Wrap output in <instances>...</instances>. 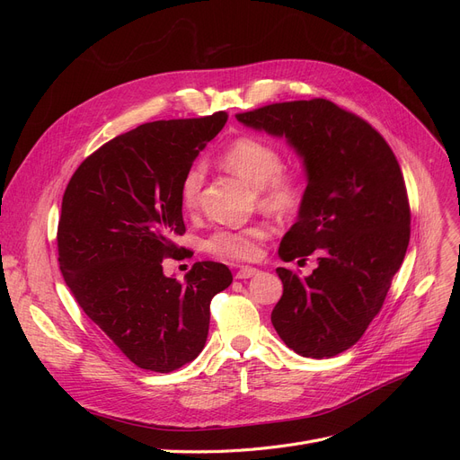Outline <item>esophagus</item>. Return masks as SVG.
<instances>
[{
	"instance_id": "34e87169",
	"label": "esophagus",
	"mask_w": 460,
	"mask_h": 460,
	"mask_svg": "<svg viewBox=\"0 0 460 460\" xmlns=\"http://www.w3.org/2000/svg\"><path fill=\"white\" fill-rule=\"evenodd\" d=\"M257 272H259V270L253 269V267H244V269H240V270L236 272V278H238V279H248V278L255 276Z\"/></svg>"
}]
</instances>
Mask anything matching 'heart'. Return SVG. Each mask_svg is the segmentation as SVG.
Wrapping results in <instances>:
<instances>
[{
	"label": "heart",
	"mask_w": 460,
	"mask_h": 460,
	"mask_svg": "<svg viewBox=\"0 0 460 460\" xmlns=\"http://www.w3.org/2000/svg\"><path fill=\"white\" fill-rule=\"evenodd\" d=\"M222 165L257 190L262 210L291 217L302 210L309 193V173L300 164L283 165L281 151L274 143L257 136H240L222 153ZM203 169L193 167L181 186V203L186 212L201 205ZM270 227L253 224L236 229H220L205 240L208 253L229 261H253L261 255V244L270 236Z\"/></svg>",
	"instance_id": "1"
}]
</instances>
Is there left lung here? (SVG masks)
I'll list each match as a JSON object with an SVG mask.
<instances>
[{
  "mask_svg": "<svg viewBox=\"0 0 460 460\" xmlns=\"http://www.w3.org/2000/svg\"><path fill=\"white\" fill-rule=\"evenodd\" d=\"M246 127L285 136L304 158L309 193L279 246L283 261L315 253L311 276L278 269L283 295L272 324L305 358L350 349L378 315L410 240L401 165L361 117L326 99L236 113Z\"/></svg>",
  "mask_w": 460,
  "mask_h": 460,
  "instance_id": "8db88e82",
  "label": "left lung"
}]
</instances>
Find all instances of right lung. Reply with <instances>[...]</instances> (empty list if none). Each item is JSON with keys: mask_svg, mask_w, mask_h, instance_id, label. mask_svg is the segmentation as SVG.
Segmentation results:
<instances>
[{"mask_svg": "<svg viewBox=\"0 0 460 460\" xmlns=\"http://www.w3.org/2000/svg\"><path fill=\"white\" fill-rule=\"evenodd\" d=\"M227 123L226 111L145 123L104 143L72 175L58 226L59 269L85 315L134 366L172 373L205 347L226 264L193 262L186 281L162 261L182 248L181 186Z\"/></svg>", "mask_w": 460, "mask_h": 460, "instance_id": "right-lung-1", "label": "right lung"}]
</instances>
